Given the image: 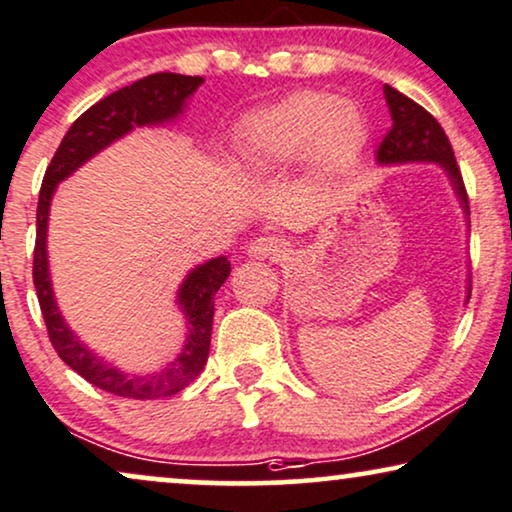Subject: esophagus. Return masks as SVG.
<instances>
[{"label":"esophagus","mask_w":512,"mask_h":512,"mask_svg":"<svg viewBox=\"0 0 512 512\" xmlns=\"http://www.w3.org/2000/svg\"><path fill=\"white\" fill-rule=\"evenodd\" d=\"M250 257H262V260H276V257H281L285 252V245L281 238L276 236H260L257 241L250 243Z\"/></svg>","instance_id":"34e87169"}]
</instances>
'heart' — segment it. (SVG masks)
<instances>
[{
	"label": "heart",
	"instance_id": "obj_1",
	"mask_svg": "<svg viewBox=\"0 0 512 512\" xmlns=\"http://www.w3.org/2000/svg\"><path fill=\"white\" fill-rule=\"evenodd\" d=\"M367 124L356 107L330 93H297L255 114L243 126L238 154L248 166L271 170L311 152L320 170H339L356 159Z\"/></svg>",
	"mask_w": 512,
	"mask_h": 512
}]
</instances>
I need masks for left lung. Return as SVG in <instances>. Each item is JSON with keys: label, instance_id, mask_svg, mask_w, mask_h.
I'll list each match as a JSON object with an SVG mask.
<instances>
[{"label": "left lung", "instance_id": "1", "mask_svg": "<svg viewBox=\"0 0 512 512\" xmlns=\"http://www.w3.org/2000/svg\"><path fill=\"white\" fill-rule=\"evenodd\" d=\"M384 95L388 109H391L393 124L377 149V161H438L447 170V175L452 177V185L463 203V210H466V215H470L468 194L466 185H463L459 163L454 159V149L449 145V138L442 131L438 119L431 112H426L419 102L410 100L391 86H384Z\"/></svg>", "mask_w": 512, "mask_h": 512}]
</instances>
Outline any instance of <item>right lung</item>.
<instances>
[{
    "mask_svg": "<svg viewBox=\"0 0 512 512\" xmlns=\"http://www.w3.org/2000/svg\"><path fill=\"white\" fill-rule=\"evenodd\" d=\"M201 77H185L175 72H156L145 79L133 81L131 86L119 88L109 93L107 98L88 107L81 117L70 126L63 142L53 154L46 168L42 189H39L37 203V241H34V260H32V281L37 288V299L42 306V316L49 330V339L53 349L74 372L81 374L93 386L102 391L121 395V398L133 400H154L168 398V395L180 393L182 388L192 384L199 377L208 360L210 351V332H213V313H215V292L222 288L231 274V264L227 257H217L194 269L180 288V306L185 311L189 323V337L180 358L163 367L161 372L147 374V377H128L117 367L107 365L105 360L93 356L77 337L72 335L70 327L60 318V311L53 299L51 281H49V262H46V222H49V206L53 189L60 180H65L72 170L81 163L98 154L102 147L126 135L133 126L161 124L177 117L182 105L201 86Z\"/></svg>",
    "mask_w": 512,
    "mask_h": 512,
    "instance_id": "1",
    "label": "right lung"
}]
</instances>
